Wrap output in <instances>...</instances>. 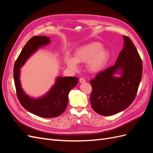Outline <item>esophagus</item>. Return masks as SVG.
Instances as JSON below:
<instances>
[{"label":"esophagus","instance_id":"34e87169","mask_svg":"<svg viewBox=\"0 0 153 153\" xmlns=\"http://www.w3.org/2000/svg\"><path fill=\"white\" fill-rule=\"evenodd\" d=\"M79 81H80V83H84L85 82V80L84 79V78H80L79 79Z\"/></svg>","mask_w":153,"mask_h":153}]
</instances>
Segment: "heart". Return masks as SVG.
Here are the masks:
<instances>
[{"label": "heart", "instance_id": "heart-1", "mask_svg": "<svg viewBox=\"0 0 153 153\" xmlns=\"http://www.w3.org/2000/svg\"><path fill=\"white\" fill-rule=\"evenodd\" d=\"M99 43L92 42L77 48L74 58L68 57L66 62L69 68L77 69V63H87V69L91 72H98L107 63L110 54L107 50L101 48Z\"/></svg>", "mask_w": 153, "mask_h": 153}]
</instances>
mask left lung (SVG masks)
<instances>
[{
  "label": "left lung",
  "mask_w": 153,
  "mask_h": 153,
  "mask_svg": "<svg viewBox=\"0 0 153 153\" xmlns=\"http://www.w3.org/2000/svg\"><path fill=\"white\" fill-rule=\"evenodd\" d=\"M124 48L114 66L99 73L90 81L92 109L108 116L127 108L135 100L142 75V62L131 39L123 36ZM119 70L121 77L113 76Z\"/></svg>",
  "instance_id": "left-lung-1"
}]
</instances>
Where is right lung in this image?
<instances>
[{"instance_id": "right-lung-1", "label": "right lung", "mask_w": 153, "mask_h": 153, "mask_svg": "<svg viewBox=\"0 0 153 153\" xmlns=\"http://www.w3.org/2000/svg\"><path fill=\"white\" fill-rule=\"evenodd\" d=\"M47 36H34L30 39L15 63L13 76L18 99L24 108L37 116L44 118L58 117L66 110L68 102V94L77 84L76 77H57L56 82L45 96L38 99H33L27 96L21 87L20 81V68L30 55L39 47L50 43Z\"/></svg>"}]
</instances>
